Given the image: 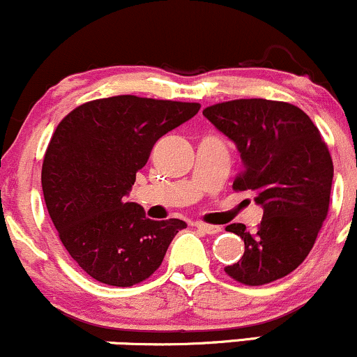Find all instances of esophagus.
<instances>
[{"label": "esophagus", "mask_w": 357, "mask_h": 357, "mask_svg": "<svg viewBox=\"0 0 357 357\" xmlns=\"http://www.w3.org/2000/svg\"><path fill=\"white\" fill-rule=\"evenodd\" d=\"M195 227L199 230H202L204 234H219L222 232V227L219 225H211V224H204V222H195Z\"/></svg>", "instance_id": "34e87169"}]
</instances>
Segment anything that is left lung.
I'll list each match as a JSON object with an SVG mask.
<instances>
[{
    "instance_id": "left-lung-1",
    "label": "left lung",
    "mask_w": 357,
    "mask_h": 357,
    "mask_svg": "<svg viewBox=\"0 0 357 357\" xmlns=\"http://www.w3.org/2000/svg\"><path fill=\"white\" fill-rule=\"evenodd\" d=\"M204 116L241 153L234 190L262 205L259 227L230 224L244 241L242 259L225 272L245 286H264L297 269L311 252L329 211L333 158L312 120L296 105L264 98L217 103Z\"/></svg>"
}]
</instances>
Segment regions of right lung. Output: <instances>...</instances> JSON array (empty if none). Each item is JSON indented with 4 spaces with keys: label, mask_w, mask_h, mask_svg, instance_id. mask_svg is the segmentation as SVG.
<instances>
[{
    "label": "right lung",
    "mask_w": 357,
    "mask_h": 357,
    "mask_svg": "<svg viewBox=\"0 0 357 357\" xmlns=\"http://www.w3.org/2000/svg\"><path fill=\"white\" fill-rule=\"evenodd\" d=\"M200 110L199 103L119 95L86 102L58 123L41 187L61 244L98 282L130 287L160 267L187 224L152 220L125 195L155 142Z\"/></svg>",
    "instance_id": "right-lung-1"
}]
</instances>
